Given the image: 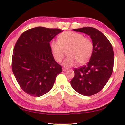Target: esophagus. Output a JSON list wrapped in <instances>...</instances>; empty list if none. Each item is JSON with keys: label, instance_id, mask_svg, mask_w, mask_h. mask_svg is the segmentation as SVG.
I'll list each match as a JSON object with an SVG mask.
<instances>
[{"label": "esophagus", "instance_id": "34e87169", "mask_svg": "<svg viewBox=\"0 0 125 125\" xmlns=\"http://www.w3.org/2000/svg\"><path fill=\"white\" fill-rule=\"evenodd\" d=\"M68 69L67 68H62V71H66Z\"/></svg>", "mask_w": 125, "mask_h": 125}]
</instances>
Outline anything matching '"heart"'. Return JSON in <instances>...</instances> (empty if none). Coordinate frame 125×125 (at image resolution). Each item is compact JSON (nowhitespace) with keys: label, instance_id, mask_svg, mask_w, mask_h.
Returning <instances> with one entry per match:
<instances>
[{"label":"heart","instance_id":"b5f03b06","mask_svg":"<svg viewBox=\"0 0 125 125\" xmlns=\"http://www.w3.org/2000/svg\"><path fill=\"white\" fill-rule=\"evenodd\" d=\"M51 46L57 62H62L67 52L68 56L63 63L66 67L73 66L77 62L80 64L86 63L90 58L94 49V44L90 38L73 31L61 33L58 40H52Z\"/></svg>","mask_w":125,"mask_h":125}]
</instances>
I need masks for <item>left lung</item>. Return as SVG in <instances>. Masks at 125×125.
Here are the masks:
<instances>
[{
	"instance_id": "obj_1",
	"label": "left lung",
	"mask_w": 125,
	"mask_h": 125,
	"mask_svg": "<svg viewBox=\"0 0 125 125\" xmlns=\"http://www.w3.org/2000/svg\"><path fill=\"white\" fill-rule=\"evenodd\" d=\"M73 30L90 36L94 49L86 65L74 68V76L71 81V85L79 94L91 96L103 88L112 73L114 63L113 48L105 35L95 28L83 27Z\"/></svg>"
}]
</instances>
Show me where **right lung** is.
<instances>
[{
    "label": "right lung",
    "mask_w": 125,
    "mask_h": 125,
    "mask_svg": "<svg viewBox=\"0 0 125 125\" xmlns=\"http://www.w3.org/2000/svg\"><path fill=\"white\" fill-rule=\"evenodd\" d=\"M63 31L37 27L22 33L15 45L12 68L17 81L25 93L41 96L53 87L62 67L55 62L49 42Z\"/></svg>",
    "instance_id": "1"
}]
</instances>
